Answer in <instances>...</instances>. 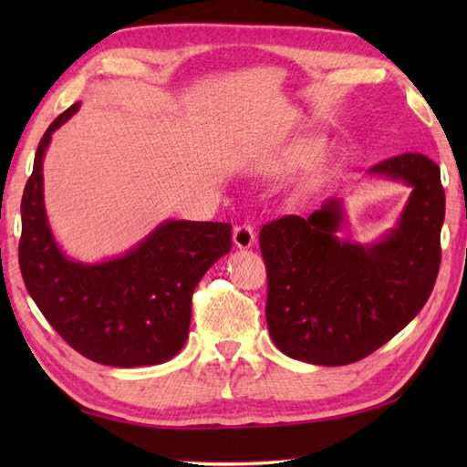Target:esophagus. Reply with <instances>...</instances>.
Here are the masks:
<instances>
[{"label": "esophagus", "instance_id": "34e87169", "mask_svg": "<svg viewBox=\"0 0 467 467\" xmlns=\"http://www.w3.org/2000/svg\"><path fill=\"white\" fill-rule=\"evenodd\" d=\"M233 241H234L236 246H239V249H251V246L254 244V231H253V226H251V224H239V226H234Z\"/></svg>", "mask_w": 467, "mask_h": 467}]
</instances>
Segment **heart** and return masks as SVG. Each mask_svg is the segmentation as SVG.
Instances as JSON below:
<instances>
[{
    "instance_id": "b5f03b06",
    "label": "heart",
    "mask_w": 467,
    "mask_h": 467,
    "mask_svg": "<svg viewBox=\"0 0 467 467\" xmlns=\"http://www.w3.org/2000/svg\"><path fill=\"white\" fill-rule=\"evenodd\" d=\"M306 154H309V152H306ZM311 154H313V150H311Z\"/></svg>"
}]
</instances>
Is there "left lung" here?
Returning <instances> with one entry per match:
<instances>
[{"label": "left lung", "instance_id": "1", "mask_svg": "<svg viewBox=\"0 0 467 467\" xmlns=\"http://www.w3.org/2000/svg\"><path fill=\"white\" fill-rule=\"evenodd\" d=\"M369 174L413 188L398 226L379 243L337 239L343 208L335 198L311 216L289 214L261 228L266 325L293 359L327 367L359 361L398 335L433 291L445 216L440 166L408 152Z\"/></svg>", "mask_w": 467, "mask_h": 467}]
</instances>
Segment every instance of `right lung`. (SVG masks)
Returning <instances> with one entry per match:
<instances>
[{"label":"right lung","instance_id":"add662e5","mask_svg":"<svg viewBox=\"0 0 467 467\" xmlns=\"http://www.w3.org/2000/svg\"><path fill=\"white\" fill-rule=\"evenodd\" d=\"M80 102L49 124L22 196L19 269L27 293L59 337L88 359L112 367L164 363L182 349L192 293L231 251L228 223L166 221L112 261H69L49 231L44 206V154L52 134Z\"/></svg>","mask_w":467,"mask_h":467}]
</instances>
